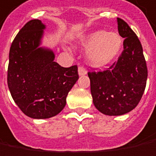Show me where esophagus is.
Returning a JSON list of instances; mask_svg holds the SVG:
<instances>
[{
	"mask_svg": "<svg viewBox=\"0 0 156 156\" xmlns=\"http://www.w3.org/2000/svg\"><path fill=\"white\" fill-rule=\"evenodd\" d=\"M78 73H79V76H85V75H87V69H86L84 67L79 66V68H78Z\"/></svg>",
	"mask_w": 156,
	"mask_h": 156,
	"instance_id": "1",
	"label": "esophagus"
}]
</instances>
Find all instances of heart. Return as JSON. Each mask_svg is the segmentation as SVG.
Masks as SVG:
<instances>
[{
	"mask_svg": "<svg viewBox=\"0 0 156 156\" xmlns=\"http://www.w3.org/2000/svg\"><path fill=\"white\" fill-rule=\"evenodd\" d=\"M123 39L119 33L98 30L82 37L80 45L87 49V58L92 65L101 67L108 64L119 53Z\"/></svg>",
	"mask_w": 156,
	"mask_h": 156,
	"instance_id": "b5f03b06",
	"label": "heart"
}]
</instances>
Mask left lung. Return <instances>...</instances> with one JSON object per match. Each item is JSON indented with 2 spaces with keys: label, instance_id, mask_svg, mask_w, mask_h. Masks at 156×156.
Returning <instances> with one entry per match:
<instances>
[{
  "label": "left lung",
  "instance_id": "obj_1",
  "mask_svg": "<svg viewBox=\"0 0 156 156\" xmlns=\"http://www.w3.org/2000/svg\"><path fill=\"white\" fill-rule=\"evenodd\" d=\"M119 33L124 40L118 61L104 71H89L91 94L101 113L119 116L138 105L144 94L148 69L138 37L129 25L118 18Z\"/></svg>",
  "mask_w": 156,
  "mask_h": 156
}]
</instances>
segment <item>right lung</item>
Listing matches in <instances>:
<instances>
[{"instance_id":"add662e5","label":"right lung","mask_w":156,"mask_h":156,"mask_svg":"<svg viewBox=\"0 0 156 156\" xmlns=\"http://www.w3.org/2000/svg\"><path fill=\"white\" fill-rule=\"evenodd\" d=\"M45 26L28 21L9 51L7 85L22 112L32 119H49L66 105L69 92L79 78L77 66L63 68L54 62L53 51L39 46Z\"/></svg>"}]
</instances>
